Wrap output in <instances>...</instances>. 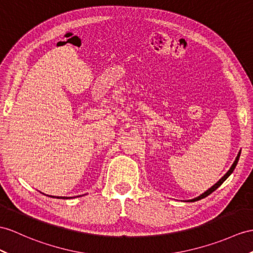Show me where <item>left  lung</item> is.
Listing matches in <instances>:
<instances>
[{"instance_id":"8db88e82","label":"left lung","mask_w":253,"mask_h":253,"mask_svg":"<svg viewBox=\"0 0 253 253\" xmlns=\"http://www.w3.org/2000/svg\"><path fill=\"white\" fill-rule=\"evenodd\" d=\"M240 152H242V150H239V152H238V155H237V157H236V159H235V161H234V163L232 164V166L230 168V169L227 170V173L221 178V179L217 182V183H214L213 186L211 187V188H209L207 191H205L204 193H202L200 196H198V198H195V199H192V200H188V202H195V201H199V200H202V199H204V198H206V196H208L209 194H211L214 190H217L221 184H222L225 180H226V178L229 177L232 173H233V170L235 169V168H236V165H237V162H238V160H239V157H240Z\"/></svg>"}]
</instances>
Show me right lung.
<instances>
[{
    "mask_svg": "<svg viewBox=\"0 0 253 253\" xmlns=\"http://www.w3.org/2000/svg\"><path fill=\"white\" fill-rule=\"evenodd\" d=\"M48 196H51V198H55V199H70V198H66V196H52V195H48Z\"/></svg>",
    "mask_w": 253,
    "mask_h": 253,
    "instance_id": "obj_1",
    "label": "right lung"
}]
</instances>
